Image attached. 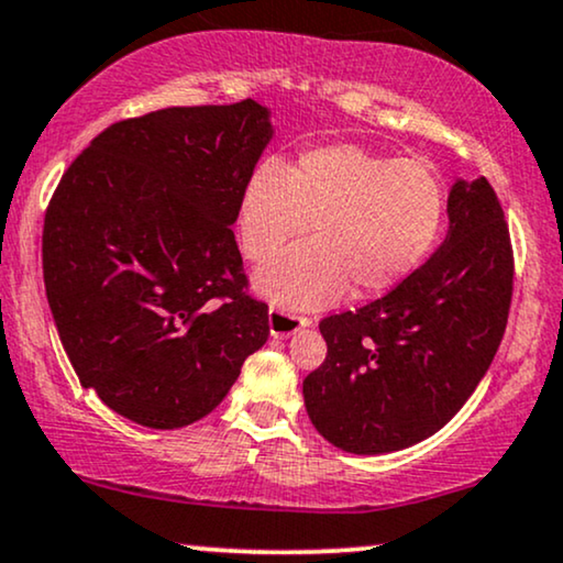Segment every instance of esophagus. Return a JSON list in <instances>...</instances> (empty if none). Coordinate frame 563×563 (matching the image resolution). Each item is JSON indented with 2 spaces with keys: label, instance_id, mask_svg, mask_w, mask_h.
Wrapping results in <instances>:
<instances>
[{
  "label": "esophagus",
  "instance_id": "obj_1",
  "mask_svg": "<svg viewBox=\"0 0 563 563\" xmlns=\"http://www.w3.org/2000/svg\"><path fill=\"white\" fill-rule=\"evenodd\" d=\"M267 322H269V334H273V338H288V334H294L301 330V327L309 324V319L296 317L283 309H269Z\"/></svg>",
  "mask_w": 563,
  "mask_h": 563
}]
</instances>
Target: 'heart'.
Listing matches in <instances>:
<instances>
[{
	"label": "heart",
	"mask_w": 563,
	"mask_h": 563,
	"mask_svg": "<svg viewBox=\"0 0 563 563\" xmlns=\"http://www.w3.org/2000/svg\"><path fill=\"white\" fill-rule=\"evenodd\" d=\"M446 212L439 174L423 161H397L358 145H324L286 168L260 163L239 197L236 229L246 260L262 262L254 286L283 309H317L347 290L387 294L416 273L437 244Z\"/></svg>",
	"instance_id": "obj_1"
}]
</instances>
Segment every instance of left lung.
Instances as JSON below:
<instances>
[{"instance_id": "1", "label": "left lung", "mask_w": 563, "mask_h": 563, "mask_svg": "<svg viewBox=\"0 0 563 563\" xmlns=\"http://www.w3.org/2000/svg\"><path fill=\"white\" fill-rule=\"evenodd\" d=\"M450 231L387 296L319 322L324 364L303 379L314 429L353 454H384L450 423L488 372L507 330L515 257L499 197L457 179Z\"/></svg>"}]
</instances>
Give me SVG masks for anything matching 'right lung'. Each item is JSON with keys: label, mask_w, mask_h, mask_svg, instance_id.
<instances>
[{"label": "right lung", "mask_w": 563, "mask_h": 563, "mask_svg": "<svg viewBox=\"0 0 563 563\" xmlns=\"http://www.w3.org/2000/svg\"><path fill=\"white\" fill-rule=\"evenodd\" d=\"M269 111L174 106L111 124L64 170L44 220V283L85 389L147 429H181L267 343L236 236Z\"/></svg>", "instance_id": "add662e5"}]
</instances>
